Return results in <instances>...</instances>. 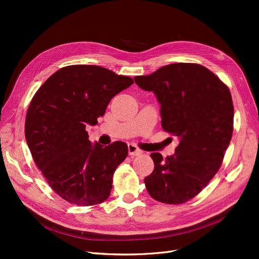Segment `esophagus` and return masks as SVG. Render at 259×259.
I'll return each instance as SVG.
<instances>
[{
    "mask_svg": "<svg viewBox=\"0 0 259 259\" xmlns=\"http://www.w3.org/2000/svg\"><path fill=\"white\" fill-rule=\"evenodd\" d=\"M128 152H129V155H131V156L140 155V154L143 153V151L141 150V149H139L137 146L133 145V144H129L128 145Z\"/></svg>",
    "mask_w": 259,
    "mask_h": 259,
    "instance_id": "obj_1",
    "label": "esophagus"
}]
</instances>
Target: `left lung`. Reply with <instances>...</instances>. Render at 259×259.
<instances>
[{
  "instance_id": "left-lung-1",
  "label": "left lung",
  "mask_w": 259,
  "mask_h": 259,
  "mask_svg": "<svg viewBox=\"0 0 259 259\" xmlns=\"http://www.w3.org/2000/svg\"><path fill=\"white\" fill-rule=\"evenodd\" d=\"M135 84L152 91L160 104L161 126L180 140L165 159L151 153L153 172L145 178L148 193L165 203H183L197 195L219 171L233 133L234 108L229 88L206 67L175 63Z\"/></svg>"
}]
</instances>
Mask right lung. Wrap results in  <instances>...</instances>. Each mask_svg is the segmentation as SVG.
Returning <instances> with one entry per match:
<instances>
[{"label":"right lung","instance_id":"obj_1","mask_svg":"<svg viewBox=\"0 0 259 259\" xmlns=\"http://www.w3.org/2000/svg\"><path fill=\"white\" fill-rule=\"evenodd\" d=\"M132 84L131 77L101 66L72 65L53 73L35 93L26 115V142L47 183L65 200L85 207L110 195L128 147L92 144L85 129L97 125L111 99Z\"/></svg>","mask_w":259,"mask_h":259}]
</instances>
